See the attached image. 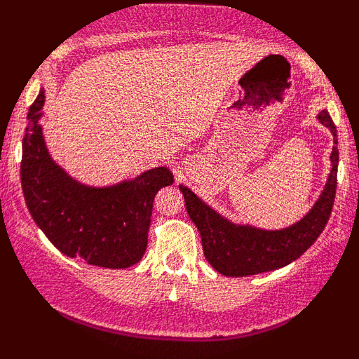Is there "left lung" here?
Segmentation results:
<instances>
[{"mask_svg":"<svg viewBox=\"0 0 359 359\" xmlns=\"http://www.w3.org/2000/svg\"><path fill=\"white\" fill-rule=\"evenodd\" d=\"M318 121L332 130L335 142L332 151V171L320 199L311 212L292 227L269 232L248 225H233L208 208L193 191L180 186L189 217L201 233L204 257L220 274L242 278L286 266L312 247L325 229L337 193L338 139L337 127L328 111H322Z\"/></svg>","mask_w":359,"mask_h":359,"instance_id":"1","label":"left lung"}]
</instances>
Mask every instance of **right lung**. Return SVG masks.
Returning a JSON list of instances; mask_svg holds the SVG:
<instances>
[{
    "label": "right lung",
    "mask_w": 359,
    "mask_h": 359,
    "mask_svg": "<svg viewBox=\"0 0 359 359\" xmlns=\"http://www.w3.org/2000/svg\"><path fill=\"white\" fill-rule=\"evenodd\" d=\"M43 91L29 107L22 139L21 184L32 219L46 237L70 258L102 268H129L144 257L154 199L173 183L168 168L145 171L112 188H86L48 156L37 121Z\"/></svg>",
    "instance_id": "right-lung-1"
}]
</instances>
